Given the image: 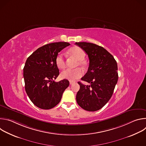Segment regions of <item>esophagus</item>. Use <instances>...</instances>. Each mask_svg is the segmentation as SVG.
<instances>
[{
	"label": "esophagus",
	"instance_id": "34e87169",
	"mask_svg": "<svg viewBox=\"0 0 146 146\" xmlns=\"http://www.w3.org/2000/svg\"><path fill=\"white\" fill-rule=\"evenodd\" d=\"M69 83H70V85H72V84H74V82H73V81H70V82H69Z\"/></svg>",
	"mask_w": 146,
	"mask_h": 146
}]
</instances>
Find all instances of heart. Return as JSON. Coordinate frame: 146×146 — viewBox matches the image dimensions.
I'll list each match as a JSON object with an SVG mask.
<instances>
[{
    "label": "heart",
    "instance_id": "heart-1",
    "mask_svg": "<svg viewBox=\"0 0 146 146\" xmlns=\"http://www.w3.org/2000/svg\"><path fill=\"white\" fill-rule=\"evenodd\" d=\"M69 53L75 57L78 60L77 65L81 66H84L85 63L84 60L86 57V52L82 48L79 47H74L70 48ZM55 62L57 67L59 69H63L65 68V60L64 55L59 54L55 59ZM83 74L82 71L80 69H66L60 73L62 78L67 79L71 81H74L80 78Z\"/></svg>",
    "mask_w": 146,
    "mask_h": 146
}]
</instances>
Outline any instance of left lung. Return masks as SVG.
<instances>
[{"mask_svg":"<svg viewBox=\"0 0 146 146\" xmlns=\"http://www.w3.org/2000/svg\"><path fill=\"white\" fill-rule=\"evenodd\" d=\"M88 54V71L81 80L90 83L85 86L80 82L76 95L78 105L83 109L95 111L102 108L111 98L118 81V67L113 56L103 47L95 44L76 43Z\"/></svg>","mask_w":146,"mask_h":146,"instance_id":"1","label":"left lung"}]
</instances>
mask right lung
Listing matches in <instances>:
<instances>
[{"label":"right lung","mask_w":146,"mask_h":146,"mask_svg":"<svg viewBox=\"0 0 146 146\" xmlns=\"http://www.w3.org/2000/svg\"><path fill=\"white\" fill-rule=\"evenodd\" d=\"M70 44L56 42L37 49L27 59L24 68L25 88L30 100L37 108L48 110L59 103L69 82L64 79L55 82L59 74L55 59Z\"/></svg>","instance_id":"right-lung-1"}]
</instances>
